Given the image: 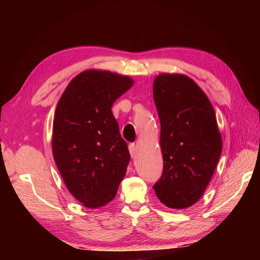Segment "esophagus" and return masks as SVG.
I'll return each mask as SVG.
<instances>
[{"label":"esophagus","instance_id":"esophagus-1","mask_svg":"<svg viewBox=\"0 0 260 260\" xmlns=\"http://www.w3.org/2000/svg\"><path fill=\"white\" fill-rule=\"evenodd\" d=\"M129 152H130V155L132 158H136L137 155H138V148H137V145L136 144H130L129 145Z\"/></svg>","mask_w":260,"mask_h":260}]
</instances>
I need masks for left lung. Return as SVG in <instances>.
Wrapping results in <instances>:
<instances>
[{
	"label": "left lung",
	"mask_w": 260,
	"mask_h": 260,
	"mask_svg": "<svg viewBox=\"0 0 260 260\" xmlns=\"http://www.w3.org/2000/svg\"><path fill=\"white\" fill-rule=\"evenodd\" d=\"M153 96L164 159L153 188L164 205L183 209L202 198L221 155L215 111L200 86L183 75H159Z\"/></svg>",
	"instance_id": "8db88e82"
}]
</instances>
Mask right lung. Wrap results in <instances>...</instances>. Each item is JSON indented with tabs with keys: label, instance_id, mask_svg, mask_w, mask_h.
<instances>
[{
	"label": "right lung",
	"instance_id": "1",
	"mask_svg": "<svg viewBox=\"0 0 260 260\" xmlns=\"http://www.w3.org/2000/svg\"><path fill=\"white\" fill-rule=\"evenodd\" d=\"M132 84L128 77L86 70L74 78L58 101L54 159L68 191L85 207L113 201L127 172L131 157L112 106Z\"/></svg>",
	"mask_w": 260,
	"mask_h": 260
}]
</instances>
